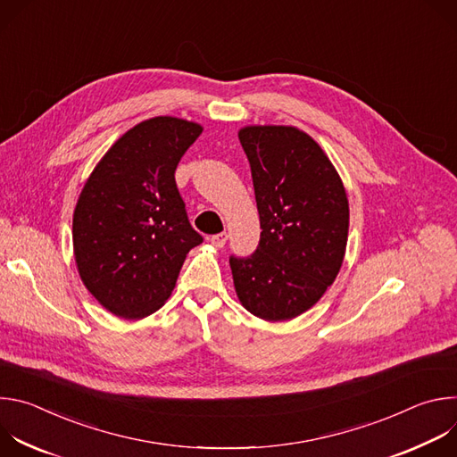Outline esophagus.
Returning <instances> with one entry per match:
<instances>
[{"instance_id":"34e87169","label":"esophagus","mask_w":457,"mask_h":457,"mask_svg":"<svg viewBox=\"0 0 457 457\" xmlns=\"http://www.w3.org/2000/svg\"><path fill=\"white\" fill-rule=\"evenodd\" d=\"M210 242L215 245V247H224L226 245V242H228V233H219V235H213L212 238H210Z\"/></svg>"}]
</instances>
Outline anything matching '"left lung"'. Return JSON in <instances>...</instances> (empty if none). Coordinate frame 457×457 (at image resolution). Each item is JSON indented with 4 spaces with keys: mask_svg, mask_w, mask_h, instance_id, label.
Masks as SVG:
<instances>
[{
    "mask_svg": "<svg viewBox=\"0 0 457 457\" xmlns=\"http://www.w3.org/2000/svg\"><path fill=\"white\" fill-rule=\"evenodd\" d=\"M251 166L260 242L229 258L240 303L266 321L293 320L335 282L349 235L344 182L320 145L296 126L238 129Z\"/></svg>",
    "mask_w": 457,
    "mask_h": 457,
    "instance_id": "8db88e82",
    "label": "left lung"
}]
</instances>
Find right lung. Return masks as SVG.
Masks as SVG:
<instances>
[{
	"instance_id": "right-lung-1",
	"label": "right lung",
	"mask_w": 457,
	"mask_h": 457,
	"mask_svg": "<svg viewBox=\"0 0 457 457\" xmlns=\"http://www.w3.org/2000/svg\"><path fill=\"white\" fill-rule=\"evenodd\" d=\"M201 134L193 120L146 119L112 145L79 193L76 266L90 295L115 316L139 320L161 309L186 254L203 242L175 184L180 157Z\"/></svg>"
}]
</instances>
